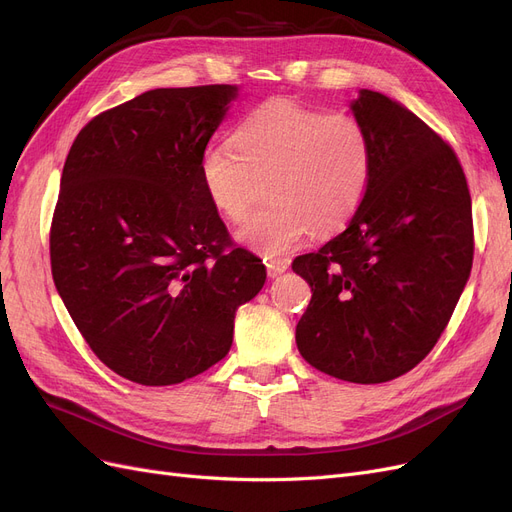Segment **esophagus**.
I'll use <instances>...</instances> for the list:
<instances>
[{"label": "esophagus", "mask_w": 512, "mask_h": 512, "mask_svg": "<svg viewBox=\"0 0 512 512\" xmlns=\"http://www.w3.org/2000/svg\"><path fill=\"white\" fill-rule=\"evenodd\" d=\"M265 268H268V276H270V278H276V276H280V274L286 272L288 263H286V259L270 257V259H265Z\"/></svg>", "instance_id": "34e87169"}]
</instances>
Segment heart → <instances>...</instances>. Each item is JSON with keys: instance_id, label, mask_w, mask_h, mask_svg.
I'll return each instance as SVG.
<instances>
[{"instance_id": "b5f03b06", "label": "heart", "mask_w": 512, "mask_h": 512, "mask_svg": "<svg viewBox=\"0 0 512 512\" xmlns=\"http://www.w3.org/2000/svg\"><path fill=\"white\" fill-rule=\"evenodd\" d=\"M236 148L211 144L201 175L213 207L240 224L270 182L274 203L238 238L261 255H284L311 234L341 230L362 205L374 163L366 125L345 110L324 113L295 100L261 104L236 129Z\"/></svg>"}]
</instances>
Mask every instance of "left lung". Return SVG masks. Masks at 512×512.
Returning a JSON list of instances; mask_svg holds the SVG:
<instances>
[{
    "instance_id": "left-lung-1",
    "label": "left lung",
    "mask_w": 512,
    "mask_h": 512,
    "mask_svg": "<svg viewBox=\"0 0 512 512\" xmlns=\"http://www.w3.org/2000/svg\"><path fill=\"white\" fill-rule=\"evenodd\" d=\"M374 163L349 226L293 261L311 286L297 324L307 364L374 385L410 372L446 330L473 265L471 194L456 152L391 98L351 104Z\"/></svg>"
}]
</instances>
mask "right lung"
I'll use <instances>...</instances> for the list:
<instances>
[{
  "mask_svg": "<svg viewBox=\"0 0 512 512\" xmlns=\"http://www.w3.org/2000/svg\"><path fill=\"white\" fill-rule=\"evenodd\" d=\"M236 92H144L94 117L66 157L50 228L54 284L98 360L138 385L184 383L224 360L236 309L265 282L201 175Z\"/></svg>",
  "mask_w": 512,
  "mask_h": 512,
  "instance_id": "right-lung-1",
  "label": "right lung"
}]
</instances>
